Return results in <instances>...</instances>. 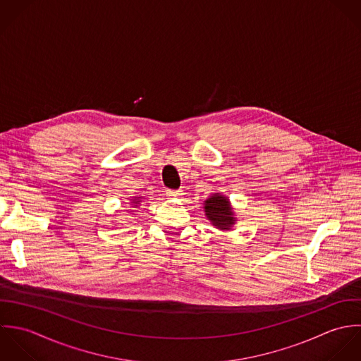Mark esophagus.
<instances>
[{"mask_svg":"<svg viewBox=\"0 0 361 361\" xmlns=\"http://www.w3.org/2000/svg\"><path fill=\"white\" fill-rule=\"evenodd\" d=\"M166 195L170 197V198H177V197L183 195V192H181L180 190H167V191H166Z\"/></svg>","mask_w":361,"mask_h":361,"instance_id":"obj_1","label":"esophagus"}]
</instances>
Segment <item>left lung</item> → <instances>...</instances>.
<instances>
[{
    "mask_svg": "<svg viewBox=\"0 0 361 361\" xmlns=\"http://www.w3.org/2000/svg\"><path fill=\"white\" fill-rule=\"evenodd\" d=\"M205 212L208 219L220 230H228L234 224V217L227 198L215 194L205 201Z\"/></svg>",
    "mask_w": 361,
    "mask_h": 361,
    "instance_id": "8db88e82",
    "label": "left lung"
}]
</instances>
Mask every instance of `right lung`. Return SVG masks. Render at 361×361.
Wrapping results in <instances>:
<instances>
[{"label":"right lung","mask_w":361,"mask_h":361,"mask_svg":"<svg viewBox=\"0 0 361 361\" xmlns=\"http://www.w3.org/2000/svg\"><path fill=\"white\" fill-rule=\"evenodd\" d=\"M138 202H140V201H137V200H135V201H134V202H133V204H138Z\"/></svg>","instance_id":"right-lung-1"}]
</instances>
